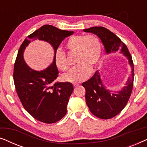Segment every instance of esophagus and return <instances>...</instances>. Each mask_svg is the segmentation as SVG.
Listing matches in <instances>:
<instances>
[{"label": "esophagus", "instance_id": "esophagus-1", "mask_svg": "<svg viewBox=\"0 0 147 147\" xmlns=\"http://www.w3.org/2000/svg\"><path fill=\"white\" fill-rule=\"evenodd\" d=\"M77 86H78V84H74V88H76Z\"/></svg>", "mask_w": 147, "mask_h": 147}]
</instances>
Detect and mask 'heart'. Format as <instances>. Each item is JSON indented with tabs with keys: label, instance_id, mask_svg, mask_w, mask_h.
<instances>
[{
	"label": "heart",
	"instance_id": "b5f03b06",
	"mask_svg": "<svg viewBox=\"0 0 147 147\" xmlns=\"http://www.w3.org/2000/svg\"><path fill=\"white\" fill-rule=\"evenodd\" d=\"M65 47L69 53L76 54V62L78 65L63 76V80L78 83L86 80L101 57L102 44L100 39L92 34L73 35L67 40ZM55 62L57 67L62 71L69 69V64L63 52L58 51L56 53Z\"/></svg>",
	"mask_w": 147,
	"mask_h": 147
}]
</instances>
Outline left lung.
<instances>
[{
	"mask_svg": "<svg viewBox=\"0 0 147 147\" xmlns=\"http://www.w3.org/2000/svg\"><path fill=\"white\" fill-rule=\"evenodd\" d=\"M84 31L96 34L104 45L107 53L120 51L126 56L132 68L131 76L121 91L112 93L102 83L98 71L88 81L82 83L86 89V102L90 112L101 119H110L119 114L125 107L131 95L134 82V63L127 47L119 37L103 27H93Z\"/></svg>",
	"mask_w": 147,
	"mask_h": 147,
	"instance_id": "left-lung-1",
	"label": "left lung"
}]
</instances>
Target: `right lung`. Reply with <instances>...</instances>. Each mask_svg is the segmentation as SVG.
<instances>
[{"label":"right lung","instance_id":"obj_1","mask_svg":"<svg viewBox=\"0 0 147 147\" xmlns=\"http://www.w3.org/2000/svg\"><path fill=\"white\" fill-rule=\"evenodd\" d=\"M74 31L61 30L45 25L25 38L21 44L14 65L13 80L17 95L24 108L36 120L47 124L57 122L67 112V104L74 90L69 82H55L58 77L55 57L62 41ZM47 41L53 46V63L43 71H35L24 61L23 52L32 40Z\"/></svg>","mask_w":147,"mask_h":147}]
</instances>
